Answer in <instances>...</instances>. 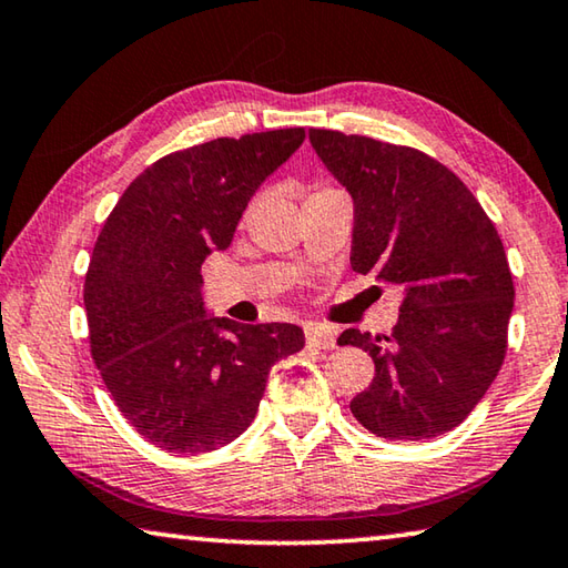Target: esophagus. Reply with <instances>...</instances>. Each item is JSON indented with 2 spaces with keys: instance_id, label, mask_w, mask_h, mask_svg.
Listing matches in <instances>:
<instances>
[{
  "instance_id": "esophagus-1",
  "label": "esophagus",
  "mask_w": 568,
  "mask_h": 568,
  "mask_svg": "<svg viewBox=\"0 0 568 568\" xmlns=\"http://www.w3.org/2000/svg\"><path fill=\"white\" fill-rule=\"evenodd\" d=\"M305 344L311 348H333L336 346V338H333V331L328 326H321V323H308L305 326Z\"/></svg>"
}]
</instances>
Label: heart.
<instances>
[{"label": "heart", "mask_w": 568, "mask_h": 568, "mask_svg": "<svg viewBox=\"0 0 568 568\" xmlns=\"http://www.w3.org/2000/svg\"><path fill=\"white\" fill-rule=\"evenodd\" d=\"M321 192H331V189H321Z\"/></svg>", "instance_id": "heart-1"}]
</instances>
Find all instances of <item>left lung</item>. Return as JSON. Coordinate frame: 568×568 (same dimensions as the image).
<instances>
[{
    "label": "left lung",
    "mask_w": 568,
    "mask_h": 568,
    "mask_svg": "<svg viewBox=\"0 0 568 568\" xmlns=\"http://www.w3.org/2000/svg\"><path fill=\"white\" fill-rule=\"evenodd\" d=\"M308 139L354 200L351 267L404 291L389 336H338L376 366L351 412L384 439L445 435L506 358L516 291L498 230L470 189L417 149L326 129Z\"/></svg>",
    "instance_id": "8db88e82"
}]
</instances>
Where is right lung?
I'll return each instance as SVG.
<instances>
[{"instance_id": "add662e5", "label": "right lung", "mask_w": 568, "mask_h": 568, "mask_svg": "<svg viewBox=\"0 0 568 568\" xmlns=\"http://www.w3.org/2000/svg\"><path fill=\"white\" fill-rule=\"evenodd\" d=\"M303 129L245 133L151 164L108 214L85 275L90 354L133 429L169 453H210L255 419L270 366L305 346L293 323L210 316L202 263L227 250L257 186Z\"/></svg>"}]
</instances>
